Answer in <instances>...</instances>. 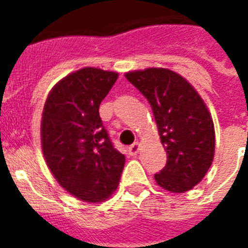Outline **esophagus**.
Instances as JSON below:
<instances>
[{
	"mask_svg": "<svg viewBox=\"0 0 248 248\" xmlns=\"http://www.w3.org/2000/svg\"><path fill=\"white\" fill-rule=\"evenodd\" d=\"M139 150H140V143H134L133 145L128 148V153L129 155H131V156H135V155L139 153Z\"/></svg>",
	"mask_w": 248,
	"mask_h": 248,
	"instance_id": "esophagus-1",
	"label": "esophagus"
}]
</instances>
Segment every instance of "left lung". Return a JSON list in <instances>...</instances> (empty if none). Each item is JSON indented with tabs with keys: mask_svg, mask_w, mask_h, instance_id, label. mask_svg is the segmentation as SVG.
Returning a JSON list of instances; mask_svg holds the SVG:
<instances>
[{
	"mask_svg": "<svg viewBox=\"0 0 248 248\" xmlns=\"http://www.w3.org/2000/svg\"><path fill=\"white\" fill-rule=\"evenodd\" d=\"M125 78L151 105L168 155L155 181L166 191H189L205 177L214 160L215 128L209 108L184 77L168 68L130 71Z\"/></svg>",
	"mask_w": 248,
	"mask_h": 248,
	"instance_id": "8db88e82",
	"label": "left lung"
}]
</instances>
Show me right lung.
<instances>
[{
  "label": "right lung",
  "mask_w": 248,
  "mask_h": 248,
  "mask_svg": "<svg viewBox=\"0 0 248 248\" xmlns=\"http://www.w3.org/2000/svg\"><path fill=\"white\" fill-rule=\"evenodd\" d=\"M117 72L85 67L50 89L41 122V144L48 169L65 191L98 203L118 187L125 156L114 149L99 117L102 100Z\"/></svg>",
  "instance_id": "add662e5"
}]
</instances>
